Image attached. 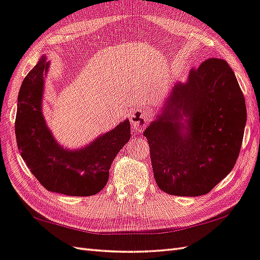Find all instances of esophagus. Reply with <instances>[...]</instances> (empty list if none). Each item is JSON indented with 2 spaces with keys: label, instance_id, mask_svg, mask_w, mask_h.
<instances>
[{
  "label": "esophagus",
  "instance_id": "34e87169",
  "mask_svg": "<svg viewBox=\"0 0 260 260\" xmlns=\"http://www.w3.org/2000/svg\"><path fill=\"white\" fill-rule=\"evenodd\" d=\"M131 125L138 131H142L150 121V113L143 108L137 109L130 115Z\"/></svg>",
  "mask_w": 260,
  "mask_h": 260
}]
</instances>
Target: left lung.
<instances>
[{
  "label": "left lung",
  "instance_id": "8db88e82",
  "mask_svg": "<svg viewBox=\"0 0 260 260\" xmlns=\"http://www.w3.org/2000/svg\"><path fill=\"white\" fill-rule=\"evenodd\" d=\"M246 119L244 94L225 60L192 69L143 132L157 186L176 196L210 192L235 166Z\"/></svg>",
  "mask_w": 260,
  "mask_h": 260
}]
</instances>
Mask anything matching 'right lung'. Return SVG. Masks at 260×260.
Returning a JSON list of instances; mask_svg holds the SVG:
<instances>
[{
  "mask_svg": "<svg viewBox=\"0 0 260 260\" xmlns=\"http://www.w3.org/2000/svg\"><path fill=\"white\" fill-rule=\"evenodd\" d=\"M46 56L24 78L17 98L15 135L23 160L41 184L50 192L68 196L97 194L108 182L112 161L130 140V121L125 119L79 149L58 143L43 115Z\"/></svg>",
  "mask_w": 260,
  "mask_h": 260,
  "instance_id": "1",
  "label": "right lung"
}]
</instances>
